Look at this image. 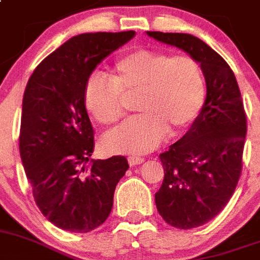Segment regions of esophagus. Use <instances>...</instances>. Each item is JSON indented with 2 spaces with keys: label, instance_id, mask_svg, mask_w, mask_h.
Segmentation results:
<instances>
[{
  "label": "esophagus",
  "instance_id": "esophagus-1",
  "mask_svg": "<svg viewBox=\"0 0 260 260\" xmlns=\"http://www.w3.org/2000/svg\"><path fill=\"white\" fill-rule=\"evenodd\" d=\"M144 161H145L144 158L136 157V155H129V157H128V162H129L131 166H136V165H141Z\"/></svg>",
  "mask_w": 260,
  "mask_h": 260
}]
</instances>
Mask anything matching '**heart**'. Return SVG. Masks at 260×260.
<instances>
[{"mask_svg":"<svg viewBox=\"0 0 260 260\" xmlns=\"http://www.w3.org/2000/svg\"><path fill=\"white\" fill-rule=\"evenodd\" d=\"M136 95L140 112L106 133L102 146L110 153H146L166 135L177 136L195 120L207 96L203 69L189 55L139 48L121 56L106 78L92 76L83 92L87 114L108 127L124 115L121 101Z\"/></svg>","mask_w":260,"mask_h":260,"instance_id":"heart-1","label":"heart"}]
</instances>
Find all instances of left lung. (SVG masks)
<instances>
[{"mask_svg":"<svg viewBox=\"0 0 260 260\" xmlns=\"http://www.w3.org/2000/svg\"><path fill=\"white\" fill-rule=\"evenodd\" d=\"M155 40L196 58L207 82L202 112L188 132L159 154L165 177L155 205L178 229L202 226L225 208L242 173L247 119L242 96L228 62L189 34L148 31Z\"/></svg>","mask_w":260,"mask_h":260,"instance_id":"obj_1","label":"left lung"}]
</instances>
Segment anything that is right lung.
Listing matches in <instances>:
<instances>
[{
  "label": "right lung",
  "mask_w": 260,
  "mask_h": 260,
  "mask_svg": "<svg viewBox=\"0 0 260 260\" xmlns=\"http://www.w3.org/2000/svg\"><path fill=\"white\" fill-rule=\"evenodd\" d=\"M135 31L73 36L40 62L24 90L19 153L38 208L57 228L87 233L111 213L127 158L91 159L94 129L83 105L90 74Z\"/></svg>",
  "instance_id": "1"
}]
</instances>
